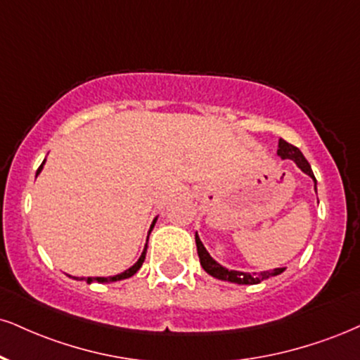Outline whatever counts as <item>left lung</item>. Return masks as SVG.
<instances>
[{
    "label": "left lung",
    "mask_w": 360,
    "mask_h": 360,
    "mask_svg": "<svg viewBox=\"0 0 360 360\" xmlns=\"http://www.w3.org/2000/svg\"><path fill=\"white\" fill-rule=\"evenodd\" d=\"M276 154H278L281 159H290V161H293L298 167L302 169V171L305 172L307 176H310L315 183V191H317V179H315L314 172H311L309 161L304 158V154L300 153V149H298V147L288 144L287 141L280 139L278 150H276ZM196 246H198V257H199V262H201V266L205 268L206 274H210L211 276H214V278H218V280L231 281V283H238V285H257V283H259V281L280 275L281 271L285 270V268H275V270L259 271V274H246V271L228 270V268L221 266L218 262H216V259L211 258V255L206 251L202 241L199 240L198 233H196Z\"/></svg>",
    "instance_id": "left-lung-1"
}]
</instances>
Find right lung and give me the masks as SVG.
I'll return each instance as SVG.
<instances>
[{"label":"right lung","instance_id":"add662e5","mask_svg":"<svg viewBox=\"0 0 360 360\" xmlns=\"http://www.w3.org/2000/svg\"><path fill=\"white\" fill-rule=\"evenodd\" d=\"M43 166H45V161H43V162H41V166L38 167V171H37V176L40 174V172H41ZM155 221H158V218H154L153 224H150L149 235H150V231H153V228H154ZM147 240H149V236H147ZM146 251H147V245H146L144 251H142V255H141V257H139L137 262L134 263V265H132L131 268H129V270L122 271V274H119V275H114V276H95V278H94V276H89V278H86V283H92V281H98V283H110V281H119V280L131 278L132 275H136V274H137V271H139V268L142 266V263H144V259H146ZM75 280H84V278H79V276H75Z\"/></svg>","mask_w":360,"mask_h":360}]
</instances>
